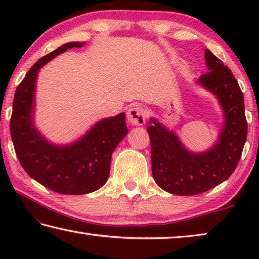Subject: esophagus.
Here are the masks:
<instances>
[{
    "instance_id": "esophagus-1",
    "label": "esophagus",
    "mask_w": 259,
    "mask_h": 259,
    "mask_svg": "<svg viewBox=\"0 0 259 259\" xmlns=\"http://www.w3.org/2000/svg\"><path fill=\"white\" fill-rule=\"evenodd\" d=\"M126 119L129 123L133 125H143L146 120V112L145 109L140 106H133L129 108L128 114H126Z\"/></svg>"
}]
</instances>
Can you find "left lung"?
Returning a JSON list of instances; mask_svg holds the SVG:
<instances>
[{
  "label": "left lung",
  "mask_w": 259,
  "mask_h": 259,
  "mask_svg": "<svg viewBox=\"0 0 259 259\" xmlns=\"http://www.w3.org/2000/svg\"><path fill=\"white\" fill-rule=\"evenodd\" d=\"M204 58L208 72L196 83L216 96L224 114V124L214 145L194 153L157 120L151 119L153 124L147 128L153 178L171 194H200L225 182L238 165L247 139L244 100L238 81L211 51L205 50Z\"/></svg>",
  "instance_id": "8db88e82"
}]
</instances>
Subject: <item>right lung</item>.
I'll return each instance as SVG.
<instances>
[{
  "instance_id": "right-lung-1",
  "label": "right lung",
  "mask_w": 259,
  "mask_h": 259,
  "mask_svg": "<svg viewBox=\"0 0 259 259\" xmlns=\"http://www.w3.org/2000/svg\"><path fill=\"white\" fill-rule=\"evenodd\" d=\"M83 42H68L35 63L18 85L12 104L11 139L20 164L29 177L59 194L78 195L99 190L109 176L112 154L128 134L125 114L107 117L68 145H56L34 124L35 87L40 68Z\"/></svg>"
}]
</instances>
